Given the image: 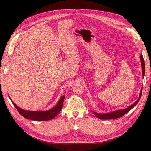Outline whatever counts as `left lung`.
<instances>
[{
    "label": "left lung",
    "instance_id": "left-lung-1",
    "mask_svg": "<svg viewBox=\"0 0 151 151\" xmlns=\"http://www.w3.org/2000/svg\"><path fill=\"white\" fill-rule=\"evenodd\" d=\"M140 61H141V66H142V75H143V78L145 75V63H144V60H143V56L141 54L140 55ZM142 88L140 90V93H139V96L138 99L137 100V101L134 102L133 104L131 106H128L127 108H124V109H121L119 110H115V111H113L109 113H97L93 111H91L94 115L96 116L97 118L102 119V120H109V119H115L117 118H120V117H122L124 116L125 114H126L129 111H130L131 109H133L134 106L138 104L139 102V99L141 98L142 96Z\"/></svg>",
    "mask_w": 151,
    "mask_h": 151
}]
</instances>
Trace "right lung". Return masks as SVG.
Instances as JSON below:
<instances>
[{"label":"right lung","instance_id":"right-lung-1","mask_svg":"<svg viewBox=\"0 0 151 151\" xmlns=\"http://www.w3.org/2000/svg\"><path fill=\"white\" fill-rule=\"evenodd\" d=\"M65 97V95L62 96L54 107L49 110H47V111H28V110H25L18 107L17 104L14 103L12 99H9L14 107L18 110V111L24 118L36 121H46L52 120L58 115V113L61 111L62 106H63Z\"/></svg>","mask_w":151,"mask_h":151}]
</instances>
